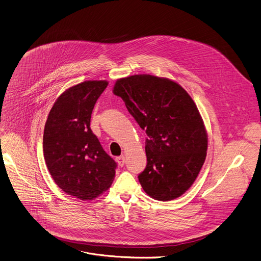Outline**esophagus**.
Instances as JSON below:
<instances>
[{
    "instance_id": "esophagus-1",
    "label": "esophagus",
    "mask_w": 261,
    "mask_h": 261,
    "mask_svg": "<svg viewBox=\"0 0 261 261\" xmlns=\"http://www.w3.org/2000/svg\"><path fill=\"white\" fill-rule=\"evenodd\" d=\"M116 161H117V163L119 164L120 167H123L125 165V156H123V155L116 158Z\"/></svg>"
}]
</instances>
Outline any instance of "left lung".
<instances>
[{"mask_svg":"<svg viewBox=\"0 0 261 261\" xmlns=\"http://www.w3.org/2000/svg\"><path fill=\"white\" fill-rule=\"evenodd\" d=\"M114 93L147 135V165L138 175L143 190L162 201L181 196L197 178L207 150L193 99L178 83L146 74L119 79Z\"/></svg>","mask_w":261,"mask_h":261,"instance_id":"1","label":"left lung"}]
</instances>
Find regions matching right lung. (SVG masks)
Wrapping results in <instances>:
<instances>
[{"mask_svg":"<svg viewBox=\"0 0 261 261\" xmlns=\"http://www.w3.org/2000/svg\"><path fill=\"white\" fill-rule=\"evenodd\" d=\"M107 81H84L64 91L44 126L43 156L56 184L67 194L91 200L113 183L117 163L90 129V118Z\"/></svg>","mask_w":261,"mask_h":261,"instance_id":"right-lung-1","label":"right lung"}]
</instances>
